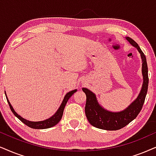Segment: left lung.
I'll list each match as a JSON object with an SVG mask.
<instances>
[{
    "instance_id": "obj_1",
    "label": "left lung",
    "mask_w": 156,
    "mask_h": 156,
    "mask_svg": "<svg viewBox=\"0 0 156 156\" xmlns=\"http://www.w3.org/2000/svg\"><path fill=\"white\" fill-rule=\"evenodd\" d=\"M130 44L137 48L142 59V74L143 77V83L141 90L137 98L125 110L118 112H112L104 109L99 105L96 96L94 93L86 88L82 90L86 95V103L85 106V113L90 125L98 129L106 130H117L120 129L129 122L135 119L143 108L148 87V70L146 58L138 44L130 37H126Z\"/></svg>"
}]
</instances>
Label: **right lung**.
I'll use <instances>...</instances> for the list:
<instances>
[{
	"mask_svg": "<svg viewBox=\"0 0 156 156\" xmlns=\"http://www.w3.org/2000/svg\"><path fill=\"white\" fill-rule=\"evenodd\" d=\"M76 91H77V90L75 89L73 90H71V91L67 93V94H66V96H65L64 99H63V101H62V104H61V105L60 106V107H59V109L57 110V112H55V114H54V115L49 118V119H45V120H44V121H40V122L29 121V120H27V119H23V117H21V116L19 115V114H18L16 112L14 111V109H13L12 106H11V103L9 102V99H8L6 94H5V97H6L7 101H8V103H9V105L10 106V109H11V112H12L16 117L19 119H20L23 124H25L26 125H27L29 127L33 128V129H47V128L52 127H53V126L56 125L57 124H58V122L60 121L61 118H62V114H63V111L65 109V106H66V104H67V102H68L69 98L71 97V96L73 95V94Z\"/></svg>",
	"mask_w": 156,
	"mask_h": 156,
	"instance_id": "add662e5",
	"label": "right lung"
}]
</instances>
